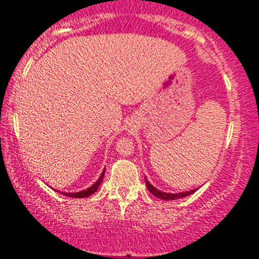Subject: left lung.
Here are the masks:
<instances>
[{"label":"left lung","mask_w":259,"mask_h":259,"mask_svg":"<svg viewBox=\"0 0 259 259\" xmlns=\"http://www.w3.org/2000/svg\"><path fill=\"white\" fill-rule=\"evenodd\" d=\"M145 181H146V186L148 189V191L151 192L153 196H156V197L158 198H162V200H165V201H170V200H177V198H183V197H186V196L189 195H192L194 192L196 191L197 189H194V190H190V191H184V192H179V194H168V192H163L160 191V190L156 189V187L151 185L150 183H148V180L145 178Z\"/></svg>","instance_id":"left-lung-1"}]
</instances>
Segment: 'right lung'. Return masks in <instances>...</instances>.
<instances>
[{
  "label": "right lung",
  "mask_w": 259,
  "mask_h": 259,
  "mask_svg": "<svg viewBox=\"0 0 259 259\" xmlns=\"http://www.w3.org/2000/svg\"><path fill=\"white\" fill-rule=\"evenodd\" d=\"M103 177H105V169H103L102 174H101L100 179L96 181V183L94 184V185L88 187L86 190H82V191H79V192H61L62 195L64 196H68V197H75V198H82V197H89V196H91L92 194H95V192L97 191V189H99V186L101 185V183H102L103 180Z\"/></svg>",
  "instance_id": "1"
}]
</instances>
